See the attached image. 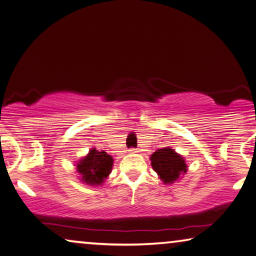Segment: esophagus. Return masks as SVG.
Masks as SVG:
<instances>
[{
  "mask_svg": "<svg viewBox=\"0 0 256 256\" xmlns=\"http://www.w3.org/2000/svg\"><path fill=\"white\" fill-rule=\"evenodd\" d=\"M129 152H130V153H137V152H138V150H137V148H130V150H129Z\"/></svg>",
  "mask_w": 256,
  "mask_h": 256,
  "instance_id": "esophagus-1",
  "label": "esophagus"
}]
</instances>
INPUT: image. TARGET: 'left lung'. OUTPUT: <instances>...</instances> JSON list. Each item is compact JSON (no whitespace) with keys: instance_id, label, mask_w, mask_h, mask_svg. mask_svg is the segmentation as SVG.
I'll use <instances>...</instances> for the list:
<instances>
[{"instance_id":"1","label":"left lung","mask_w":256,"mask_h":256,"mask_svg":"<svg viewBox=\"0 0 256 256\" xmlns=\"http://www.w3.org/2000/svg\"><path fill=\"white\" fill-rule=\"evenodd\" d=\"M151 166L164 184H172L188 170L186 160L172 148H164L151 156Z\"/></svg>"}]
</instances>
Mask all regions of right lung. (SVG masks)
<instances>
[{
  "label": "right lung",
  "instance_id": "right-lung-1",
  "mask_svg": "<svg viewBox=\"0 0 256 256\" xmlns=\"http://www.w3.org/2000/svg\"><path fill=\"white\" fill-rule=\"evenodd\" d=\"M112 167V156L104 151L100 152L95 148L76 164V170L81 175V182L92 186L103 184L111 174Z\"/></svg>",
  "mask_w": 256,
  "mask_h": 256
}]
</instances>
